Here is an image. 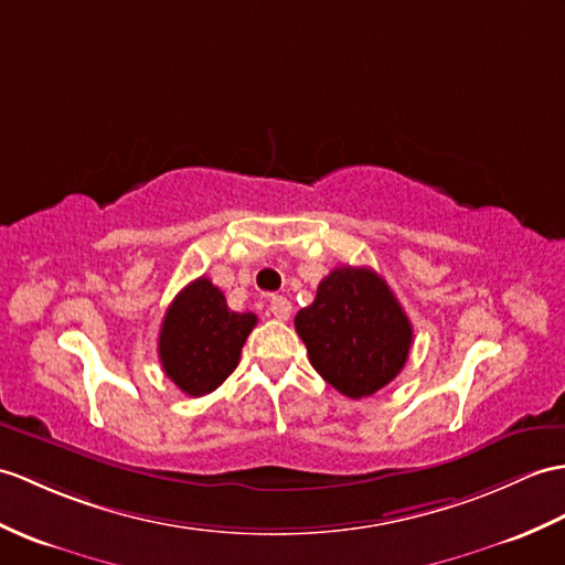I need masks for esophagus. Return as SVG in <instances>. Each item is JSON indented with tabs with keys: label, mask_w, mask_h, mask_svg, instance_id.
I'll list each match as a JSON object with an SVG mask.
<instances>
[{
	"label": "esophagus",
	"mask_w": 565,
	"mask_h": 565,
	"mask_svg": "<svg viewBox=\"0 0 565 565\" xmlns=\"http://www.w3.org/2000/svg\"><path fill=\"white\" fill-rule=\"evenodd\" d=\"M269 310H271V315L277 320H288L291 318V300L288 298H284V296H274L271 300H269Z\"/></svg>",
	"instance_id": "esophagus-1"
}]
</instances>
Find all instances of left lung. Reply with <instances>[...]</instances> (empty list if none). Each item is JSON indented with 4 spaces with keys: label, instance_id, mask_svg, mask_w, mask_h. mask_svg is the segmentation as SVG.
I'll list each match as a JSON object with an SVG mask.
<instances>
[{
    "label": "left lung",
    "instance_id": "left-lung-1",
    "mask_svg": "<svg viewBox=\"0 0 565 565\" xmlns=\"http://www.w3.org/2000/svg\"><path fill=\"white\" fill-rule=\"evenodd\" d=\"M312 369L351 399L371 397L404 369L412 322L385 279L369 267H337L312 306L296 315Z\"/></svg>",
    "mask_w": 565,
    "mask_h": 565
}]
</instances>
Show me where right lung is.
<instances>
[{
    "instance_id": "right-lung-1",
    "label": "right lung",
    "mask_w": 565,
    "mask_h": 565,
    "mask_svg": "<svg viewBox=\"0 0 565 565\" xmlns=\"http://www.w3.org/2000/svg\"><path fill=\"white\" fill-rule=\"evenodd\" d=\"M255 312H233L206 277L194 279L168 306L159 334L163 373L190 397L214 392L241 361Z\"/></svg>"
}]
</instances>
